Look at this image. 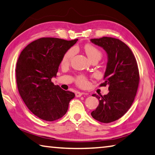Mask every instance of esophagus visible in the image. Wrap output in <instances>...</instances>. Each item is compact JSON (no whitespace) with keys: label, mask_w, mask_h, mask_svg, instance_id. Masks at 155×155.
I'll return each instance as SVG.
<instances>
[{"label":"esophagus","mask_w":155,"mask_h":155,"mask_svg":"<svg viewBox=\"0 0 155 155\" xmlns=\"http://www.w3.org/2000/svg\"><path fill=\"white\" fill-rule=\"evenodd\" d=\"M83 94V93L80 92V91H76L75 93V96L76 97H81Z\"/></svg>","instance_id":"1"}]
</instances>
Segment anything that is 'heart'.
<instances>
[{"label":"heart","mask_w":155,"mask_h":155,"mask_svg":"<svg viewBox=\"0 0 155 155\" xmlns=\"http://www.w3.org/2000/svg\"><path fill=\"white\" fill-rule=\"evenodd\" d=\"M85 51L87 54L88 58L90 59V61H93L94 59H98L100 60L102 57V52L100 51L98 48H97L91 44H87L85 46ZM76 49L74 48H70L68 51L64 54V57L62 59V63L63 64H68L69 63L70 59H72V57L74 56L75 54ZM87 80L85 79V77H78L77 78V83L81 86H85L87 85Z\"/></svg>","instance_id":"heart-1"}]
</instances>
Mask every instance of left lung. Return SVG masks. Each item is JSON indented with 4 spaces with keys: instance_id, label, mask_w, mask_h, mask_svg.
<instances>
[{
    "instance_id": "8db88e82",
    "label": "left lung",
    "mask_w": 155,
    "mask_h": 155,
    "mask_svg": "<svg viewBox=\"0 0 155 155\" xmlns=\"http://www.w3.org/2000/svg\"><path fill=\"white\" fill-rule=\"evenodd\" d=\"M90 41L107 52L104 82L101 86L108 85L109 91L104 96L93 94L99 104L91 115L101 122H112L122 117L134 101L140 82L137 61L129 47L118 39L103 37Z\"/></svg>"
}]
</instances>
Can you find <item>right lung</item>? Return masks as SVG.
<instances>
[{"label": "right lung", "instance_id": "1", "mask_svg": "<svg viewBox=\"0 0 155 155\" xmlns=\"http://www.w3.org/2000/svg\"><path fill=\"white\" fill-rule=\"evenodd\" d=\"M77 41L42 38L21 52L15 69L18 91L28 109L40 119L61 118L74 98V93L54 85L51 79L56 77L64 54Z\"/></svg>", "mask_w": 155, "mask_h": 155}]
</instances>
